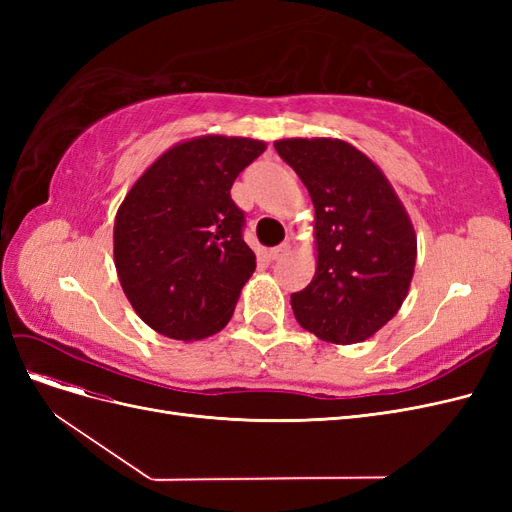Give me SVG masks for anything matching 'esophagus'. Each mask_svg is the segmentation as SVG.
Returning a JSON list of instances; mask_svg holds the SVG:
<instances>
[{"label": "esophagus", "instance_id": "esophagus-1", "mask_svg": "<svg viewBox=\"0 0 512 512\" xmlns=\"http://www.w3.org/2000/svg\"><path fill=\"white\" fill-rule=\"evenodd\" d=\"M288 252H290V245H288V243H282V245L273 247V250L269 252V256H271L273 260H280V258H284Z\"/></svg>", "mask_w": 512, "mask_h": 512}]
</instances>
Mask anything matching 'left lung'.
<instances>
[{
  "label": "left lung",
  "instance_id": "obj_1",
  "mask_svg": "<svg viewBox=\"0 0 512 512\" xmlns=\"http://www.w3.org/2000/svg\"><path fill=\"white\" fill-rule=\"evenodd\" d=\"M275 151L316 209L318 267L290 294L294 318L324 342L359 344L406 299L416 262L412 222L380 168L352 145L288 138Z\"/></svg>",
  "mask_w": 512,
  "mask_h": 512
}]
</instances>
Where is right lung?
<instances>
[{
    "label": "right lung",
    "instance_id": "obj_1",
    "mask_svg": "<svg viewBox=\"0 0 512 512\" xmlns=\"http://www.w3.org/2000/svg\"><path fill=\"white\" fill-rule=\"evenodd\" d=\"M265 143L200 136L168 149L134 183L115 218V267L134 312L166 337L226 327L256 269L245 213L230 188Z\"/></svg>",
    "mask_w": 512,
    "mask_h": 512
}]
</instances>
